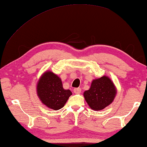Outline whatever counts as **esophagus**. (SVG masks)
Listing matches in <instances>:
<instances>
[{
    "instance_id": "1",
    "label": "esophagus",
    "mask_w": 147,
    "mask_h": 147,
    "mask_svg": "<svg viewBox=\"0 0 147 147\" xmlns=\"http://www.w3.org/2000/svg\"><path fill=\"white\" fill-rule=\"evenodd\" d=\"M74 92L75 94H80L81 92V88H76L74 89Z\"/></svg>"
}]
</instances>
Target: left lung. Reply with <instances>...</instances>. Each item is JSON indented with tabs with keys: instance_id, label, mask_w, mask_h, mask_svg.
Returning <instances> with one entry per match:
<instances>
[{
	"instance_id": "left-lung-1",
	"label": "left lung",
	"mask_w": 147,
	"mask_h": 147,
	"mask_svg": "<svg viewBox=\"0 0 147 147\" xmlns=\"http://www.w3.org/2000/svg\"><path fill=\"white\" fill-rule=\"evenodd\" d=\"M116 94L113 82L106 76L92 81L90 90L84 93L86 101L94 110H101L110 104Z\"/></svg>"
}]
</instances>
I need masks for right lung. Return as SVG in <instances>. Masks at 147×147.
<instances>
[{"label": "right lung", "mask_w": 147, "mask_h": 147, "mask_svg": "<svg viewBox=\"0 0 147 147\" xmlns=\"http://www.w3.org/2000/svg\"><path fill=\"white\" fill-rule=\"evenodd\" d=\"M37 92L42 103L55 110L63 108L72 94L69 90L63 89L61 79L51 71H46L40 78Z\"/></svg>", "instance_id": "obj_1"}]
</instances>
